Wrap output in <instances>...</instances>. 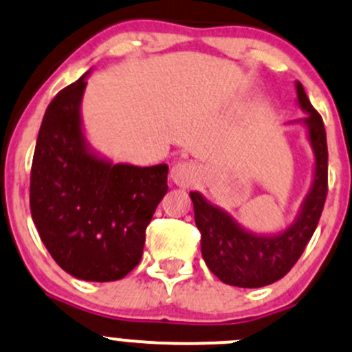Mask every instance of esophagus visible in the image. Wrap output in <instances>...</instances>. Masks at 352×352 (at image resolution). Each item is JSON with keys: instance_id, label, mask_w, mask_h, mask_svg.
<instances>
[{"instance_id": "esophagus-1", "label": "esophagus", "mask_w": 352, "mask_h": 352, "mask_svg": "<svg viewBox=\"0 0 352 352\" xmlns=\"http://www.w3.org/2000/svg\"><path fill=\"white\" fill-rule=\"evenodd\" d=\"M169 177H171L173 183L177 184V186L190 188L198 181L200 171H198V168L193 162H176L171 168Z\"/></svg>"}]
</instances>
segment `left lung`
<instances>
[{
	"instance_id": "obj_1",
	"label": "left lung",
	"mask_w": 352,
	"mask_h": 352,
	"mask_svg": "<svg viewBox=\"0 0 352 352\" xmlns=\"http://www.w3.org/2000/svg\"><path fill=\"white\" fill-rule=\"evenodd\" d=\"M296 103L307 117L302 123L314 151L311 186L298 215L285 230L263 235L244 229L230 213L212 205L201 193L190 191L195 223L201 234V256L208 270L223 283L261 288L281 280L303 254L314 235L327 198V137L322 117L311 107L302 82H295Z\"/></svg>"
}]
</instances>
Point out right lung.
I'll use <instances>...</instances> for the list:
<instances>
[{
    "instance_id": "right-lung-1",
    "label": "right lung",
    "mask_w": 352,
    "mask_h": 352,
    "mask_svg": "<svg viewBox=\"0 0 352 352\" xmlns=\"http://www.w3.org/2000/svg\"><path fill=\"white\" fill-rule=\"evenodd\" d=\"M88 74L47 107L32 162L30 212L66 273L103 283L140 263L146 229L168 193V164H113L89 146L81 118Z\"/></svg>"
}]
</instances>
